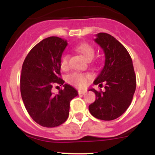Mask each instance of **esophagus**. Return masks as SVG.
<instances>
[{
  "label": "esophagus",
  "instance_id": "esophagus-1",
  "mask_svg": "<svg viewBox=\"0 0 155 155\" xmlns=\"http://www.w3.org/2000/svg\"><path fill=\"white\" fill-rule=\"evenodd\" d=\"M78 92H79V95H84V94L87 92V91L84 90H78Z\"/></svg>",
  "mask_w": 155,
  "mask_h": 155
}]
</instances>
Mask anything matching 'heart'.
<instances>
[{
    "mask_svg": "<svg viewBox=\"0 0 155 155\" xmlns=\"http://www.w3.org/2000/svg\"><path fill=\"white\" fill-rule=\"evenodd\" d=\"M76 49L86 59L92 60L95 54V49L93 47L88 43H81L76 46ZM68 63V54L63 53L60 58V66L62 68L65 69ZM90 76L87 74H81V73L74 72L67 76L68 82L74 86L79 87H84L87 84L88 79Z\"/></svg>",
    "mask_w": 155,
    "mask_h": 155,
    "instance_id": "heart-1",
    "label": "heart"
}]
</instances>
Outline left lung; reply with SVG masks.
<instances>
[{
  "mask_svg": "<svg viewBox=\"0 0 155 155\" xmlns=\"http://www.w3.org/2000/svg\"><path fill=\"white\" fill-rule=\"evenodd\" d=\"M95 41L105 53V65L95 84L105 91L90 90L95 94V101L89 106L90 114L101 120L118 118L127 109L136 91V77L131 57L126 48L114 37L106 33H97Z\"/></svg>",
  "mask_w": 155,
  "mask_h": 155,
  "instance_id": "left-lung-1",
  "label": "left lung"
}]
</instances>
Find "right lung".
I'll list each match as a JSON object with an SVG mask.
<instances>
[{
    "mask_svg": "<svg viewBox=\"0 0 155 155\" xmlns=\"http://www.w3.org/2000/svg\"><path fill=\"white\" fill-rule=\"evenodd\" d=\"M67 41L57 36L48 37L30 51L22 64L20 91L26 110L36 123L46 127H54L66 121L70 102L78 95L71 85L65 84L60 76V58ZM63 85V89L54 95V85Z\"/></svg>",
    "mask_w": 155,
    "mask_h": 155,
    "instance_id": "1",
    "label": "right lung"
}]
</instances>
